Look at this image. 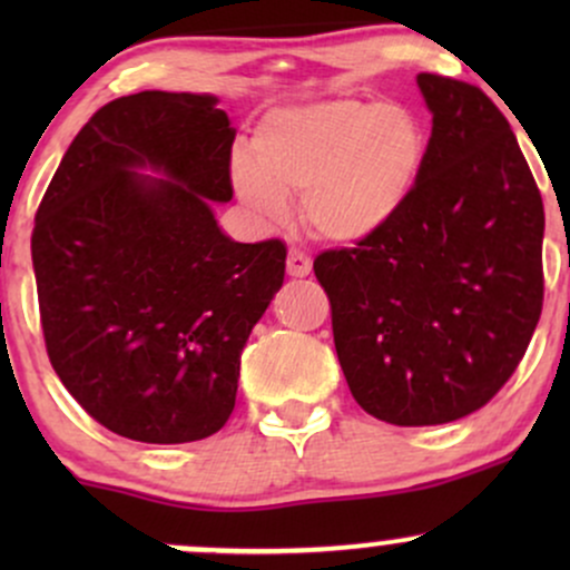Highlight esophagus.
Listing matches in <instances>:
<instances>
[{
  "instance_id": "esophagus-1",
  "label": "esophagus",
  "mask_w": 570,
  "mask_h": 570,
  "mask_svg": "<svg viewBox=\"0 0 570 570\" xmlns=\"http://www.w3.org/2000/svg\"><path fill=\"white\" fill-rule=\"evenodd\" d=\"M311 271H313L311 257H307L305 252H299V248H289V257H286V273H289L292 278H305L311 276Z\"/></svg>"
}]
</instances>
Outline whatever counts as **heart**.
Masks as SVG:
<instances>
[{
  "mask_svg": "<svg viewBox=\"0 0 570 570\" xmlns=\"http://www.w3.org/2000/svg\"><path fill=\"white\" fill-rule=\"evenodd\" d=\"M426 158V128L412 109L332 98L267 112L252 158L235 155L230 179L265 225L289 217L286 195H303V217L322 238L362 244L404 212Z\"/></svg>",
  "mask_w": 570,
  "mask_h": 570,
  "instance_id": "obj_1",
  "label": "heart"
}]
</instances>
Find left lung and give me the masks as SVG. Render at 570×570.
I'll list each match as a JSON object with an SVG mask.
<instances>
[{
    "label": "left lung",
    "mask_w": 570,
    "mask_h": 570,
    "mask_svg": "<svg viewBox=\"0 0 570 570\" xmlns=\"http://www.w3.org/2000/svg\"><path fill=\"white\" fill-rule=\"evenodd\" d=\"M429 158L404 212L318 254L353 399L394 426H440L512 377L541 316L544 206L507 117L480 88L417 75Z\"/></svg>",
    "instance_id": "obj_1"
}]
</instances>
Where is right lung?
<instances>
[{
	"instance_id": "add662e5",
	"label": "right lung",
	"mask_w": 570,
	"mask_h": 570,
	"mask_svg": "<svg viewBox=\"0 0 570 570\" xmlns=\"http://www.w3.org/2000/svg\"><path fill=\"white\" fill-rule=\"evenodd\" d=\"M212 94L109 101L69 144L31 235L50 364L90 417L149 444L206 440L235 407L240 353L284 284L281 240L238 244L235 128Z\"/></svg>"
}]
</instances>
